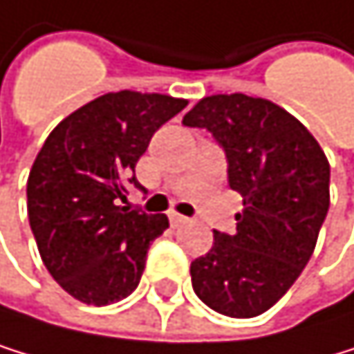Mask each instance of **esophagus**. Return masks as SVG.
Segmentation results:
<instances>
[{
	"mask_svg": "<svg viewBox=\"0 0 354 354\" xmlns=\"http://www.w3.org/2000/svg\"><path fill=\"white\" fill-rule=\"evenodd\" d=\"M189 219L185 217V215H178V212H169V223L174 225V227H178V225H183V223H187Z\"/></svg>",
	"mask_w": 354,
	"mask_h": 354,
	"instance_id": "esophagus-1",
	"label": "esophagus"
}]
</instances>
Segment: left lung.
<instances>
[{
  "instance_id": "obj_1",
  "label": "left lung",
  "mask_w": 354,
  "mask_h": 354,
  "mask_svg": "<svg viewBox=\"0 0 354 354\" xmlns=\"http://www.w3.org/2000/svg\"><path fill=\"white\" fill-rule=\"evenodd\" d=\"M183 124L212 133L243 198L234 234L212 232L210 251L191 262L193 290L223 316H260L314 254L329 210V161L314 135L266 98L212 94Z\"/></svg>"
}]
</instances>
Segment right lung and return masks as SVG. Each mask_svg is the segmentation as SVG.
<instances>
[{
    "label": "right lung",
    "instance_id": "right-lung-1",
    "mask_svg": "<svg viewBox=\"0 0 354 354\" xmlns=\"http://www.w3.org/2000/svg\"><path fill=\"white\" fill-rule=\"evenodd\" d=\"M189 100L133 90L79 107L51 131L27 178V217L51 277L81 303L127 299L142 279L165 215L129 210L135 165Z\"/></svg>",
    "mask_w": 354,
    "mask_h": 354
}]
</instances>
